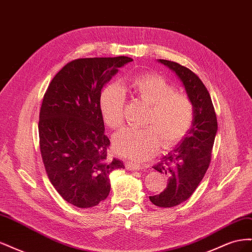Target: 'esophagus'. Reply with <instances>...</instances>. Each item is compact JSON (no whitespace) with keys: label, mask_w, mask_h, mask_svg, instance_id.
I'll use <instances>...</instances> for the list:
<instances>
[{"label":"esophagus","mask_w":252,"mask_h":252,"mask_svg":"<svg viewBox=\"0 0 252 252\" xmlns=\"http://www.w3.org/2000/svg\"><path fill=\"white\" fill-rule=\"evenodd\" d=\"M125 166H126V168L129 170H140L142 168L140 164L135 163V162H131V161L126 162Z\"/></svg>","instance_id":"esophagus-1"}]
</instances>
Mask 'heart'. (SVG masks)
Listing matches in <instances>:
<instances>
[{
	"mask_svg": "<svg viewBox=\"0 0 252 252\" xmlns=\"http://www.w3.org/2000/svg\"><path fill=\"white\" fill-rule=\"evenodd\" d=\"M133 96L149 105L143 129L125 128L114 135V149L119 155L136 161L154 157L163 144L164 148L177 145L193 123L194 108L190 97L177 93L172 84L156 73L133 78L128 85ZM125 93L118 84H110L102 91L100 110L105 124L119 129L124 121Z\"/></svg>",
	"mask_w": 252,
	"mask_h": 252,
	"instance_id": "b5f03b06",
	"label": "heart"
}]
</instances>
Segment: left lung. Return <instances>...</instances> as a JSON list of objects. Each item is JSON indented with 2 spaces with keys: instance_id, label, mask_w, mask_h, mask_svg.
<instances>
[{
  "instance_id": "1",
  "label": "left lung",
  "mask_w": 252,
  "mask_h": 252,
  "mask_svg": "<svg viewBox=\"0 0 252 252\" xmlns=\"http://www.w3.org/2000/svg\"><path fill=\"white\" fill-rule=\"evenodd\" d=\"M182 81L194 108L193 123L187 134L154 168L168 178L161 193L149 196L152 204L169 208L188 200L207 171L218 132L215 108L207 88L187 67L167 60H158Z\"/></svg>"
}]
</instances>
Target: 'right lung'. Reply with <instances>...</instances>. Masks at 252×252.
I'll return each instance as SVG.
<instances>
[{
	"mask_svg": "<svg viewBox=\"0 0 252 252\" xmlns=\"http://www.w3.org/2000/svg\"><path fill=\"white\" fill-rule=\"evenodd\" d=\"M131 58L71 61L52 79L40 111L41 155L48 178L63 199L79 208L104 201L111 171L125 168L108 158L110 141L100 110L102 88Z\"/></svg>",
	"mask_w": 252,
	"mask_h": 252,
	"instance_id": "right-lung-1",
	"label": "right lung"
}]
</instances>
